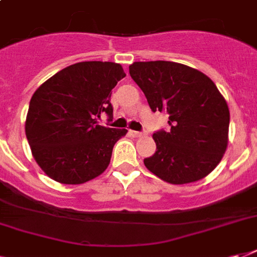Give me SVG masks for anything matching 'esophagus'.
I'll list each match as a JSON object with an SVG mask.
<instances>
[{"label":"esophagus","mask_w":257,"mask_h":257,"mask_svg":"<svg viewBox=\"0 0 257 257\" xmlns=\"http://www.w3.org/2000/svg\"><path fill=\"white\" fill-rule=\"evenodd\" d=\"M129 135L132 137H141L143 136V133L137 132V131H129Z\"/></svg>","instance_id":"obj_1"}]
</instances>
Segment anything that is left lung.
<instances>
[{
  "instance_id": "left-lung-1",
  "label": "left lung",
  "mask_w": 257,
  "mask_h": 257,
  "mask_svg": "<svg viewBox=\"0 0 257 257\" xmlns=\"http://www.w3.org/2000/svg\"><path fill=\"white\" fill-rule=\"evenodd\" d=\"M129 74L153 112L168 113L167 131L153 133L156 152L144 159L153 175L171 184L195 183L217 167L228 145L229 109L215 82L172 61L133 62Z\"/></svg>"
}]
</instances>
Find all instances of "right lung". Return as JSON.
Listing matches in <instances>:
<instances>
[{
	"label": "right lung",
	"instance_id": "add662e5",
	"mask_svg": "<svg viewBox=\"0 0 257 257\" xmlns=\"http://www.w3.org/2000/svg\"><path fill=\"white\" fill-rule=\"evenodd\" d=\"M125 77L120 64L84 61L66 66L34 92L25 133L34 160L54 181L84 184L108 168L126 129L98 125L113 117L112 89Z\"/></svg>",
	"mask_w": 257,
	"mask_h": 257
}]
</instances>
